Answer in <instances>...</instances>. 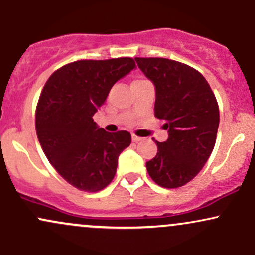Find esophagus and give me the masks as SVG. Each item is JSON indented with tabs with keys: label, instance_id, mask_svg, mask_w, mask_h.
Here are the masks:
<instances>
[{
	"label": "esophagus",
	"instance_id": "1",
	"mask_svg": "<svg viewBox=\"0 0 255 255\" xmlns=\"http://www.w3.org/2000/svg\"><path fill=\"white\" fill-rule=\"evenodd\" d=\"M131 140H133L134 142H139V141H141L142 137H140V136L135 135V134H133V135H131Z\"/></svg>",
	"mask_w": 255,
	"mask_h": 255
}]
</instances>
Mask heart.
<instances>
[{"label": "heart", "instance_id": "heart-1", "mask_svg": "<svg viewBox=\"0 0 255 255\" xmlns=\"http://www.w3.org/2000/svg\"><path fill=\"white\" fill-rule=\"evenodd\" d=\"M140 81H144V79H137V80H134L133 84H136V83H140Z\"/></svg>", "mask_w": 255, "mask_h": 255}]
</instances>
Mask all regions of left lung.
<instances>
[{
  "label": "left lung",
  "mask_w": 255,
  "mask_h": 255,
  "mask_svg": "<svg viewBox=\"0 0 255 255\" xmlns=\"http://www.w3.org/2000/svg\"><path fill=\"white\" fill-rule=\"evenodd\" d=\"M156 86L154 116L164 120L169 137L156 141L146 162L152 180L164 188L182 187L198 175L215 147L219 125L217 99L200 72L162 57H135Z\"/></svg>",
  "instance_id": "1"
}]
</instances>
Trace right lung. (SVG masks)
Masks as SVG:
<instances>
[{
  "label": "right lung",
  "instance_id": "right-lung-1",
  "mask_svg": "<svg viewBox=\"0 0 255 255\" xmlns=\"http://www.w3.org/2000/svg\"><path fill=\"white\" fill-rule=\"evenodd\" d=\"M134 67L130 57L80 60L58 68L44 85L36 109L38 140L55 170L79 191L104 189L130 144L129 131L108 133L92 116Z\"/></svg>",
  "mask_w": 255,
  "mask_h": 255
}]
</instances>
